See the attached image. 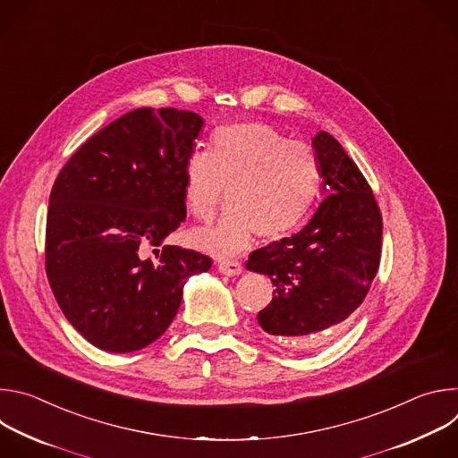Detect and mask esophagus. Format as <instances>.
Segmentation results:
<instances>
[{
  "mask_svg": "<svg viewBox=\"0 0 458 458\" xmlns=\"http://www.w3.org/2000/svg\"><path fill=\"white\" fill-rule=\"evenodd\" d=\"M219 272L225 274V276H230V277H235L242 272V267H241L239 260H221Z\"/></svg>",
  "mask_w": 458,
  "mask_h": 458,
  "instance_id": "34e87169",
  "label": "esophagus"
}]
</instances>
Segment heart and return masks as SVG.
<instances>
[{
    "label": "heart",
    "instance_id": "obj_1",
    "mask_svg": "<svg viewBox=\"0 0 458 458\" xmlns=\"http://www.w3.org/2000/svg\"><path fill=\"white\" fill-rule=\"evenodd\" d=\"M322 184L317 152L290 141L265 123H235L212 134L210 152H191L182 166L188 212L210 223L223 199L230 207L217 226L193 242L217 255L244 250L253 233L274 241L293 232L311 212Z\"/></svg>",
    "mask_w": 458,
    "mask_h": 458
}]
</instances>
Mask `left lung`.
I'll list each match as a JSON object with an SVG mask.
<instances>
[{
	"label": "left lung",
	"mask_w": 458,
	"mask_h": 458,
	"mask_svg": "<svg viewBox=\"0 0 458 458\" xmlns=\"http://www.w3.org/2000/svg\"><path fill=\"white\" fill-rule=\"evenodd\" d=\"M313 148L326 193L315 216L246 260V270L276 286L259 326L292 350H315L343 334L380 263L382 216L366 177L328 132L313 138Z\"/></svg>",
	"instance_id": "8db88e82"
}]
</instances>
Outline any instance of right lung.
Returning a JSON list of instances; mask_svg holds the SVG:
<instances>
[{"mask_svg":"<svg viewBox=\"0 0 458 458\" xmlns=\"http://www.w3.org/2000/svg\"><path fill=\"white\" fill-rule=\"evenodd\" d=\"M203 126L177 108L112 121L57 174L47 214L45 270L74 328L112 353L141 350L174 320L188 277L212 259L165 244L186 219L182 166ZM161 245L156 259L142 253Z\"/></svg>","mask_w":458,"mask_h":458,"instance_id":"right-lung-1","label":"right lung"}]
</instances>
